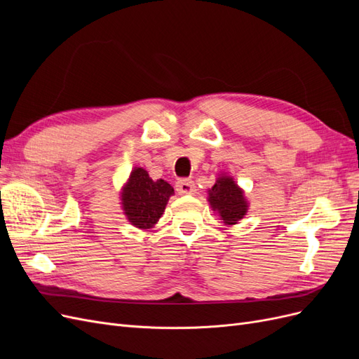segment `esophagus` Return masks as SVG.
Segmentation results:
<instances>
[{"instance_id":"34e87169","label":"esophagus","mask_w":359,"mask_h":359,"mask_svg":"<svg viewBox=\"0 0 359 359\" xmlns=\"http://www.w3.org/2000/svg\"><path fill=\"white\" fill-rule=\"evenodd\" d=\"M175 190L180 194H194L196 193V186H194V182L191 180H178L175 184Z\"/></svg>"}]
</instances>
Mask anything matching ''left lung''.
<instances>
[{
	"label": "left lung",
	"mask_w": 359,
	"mask_h": 359,
	"mask_svg": "<svg viewBox=\"0 0 359 359\" xmlns=\"http://www.w3.org/2000/svg\"><path fill=\"white\" fill-rule=\"evenodd\" d=\"M212 210L219 211L224 224H235L247 212V202L243 190L231 177H220L210 190L208 198Z\"/></svg>",
	"instance_id": "obj_1"
}]
</instances>
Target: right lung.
<instances>
[{
    "mask_svg": "<svg viewBox=\"0 0 359 359\" xmlns=\"http://www.w3.org/2000/svg\"><path fill=\"white\" fill-rule=\"evenodd\" d=\"M172 194L170 184L163 180L153 181L145 169L136 168L121 194L123 210L133 226L149 229L158 222Z\"/></svg>",
    "mask_w": 359,
    "mask_h": 359,
    "instance_id": "1",
    "label": "right lung"
}]
</instances>
